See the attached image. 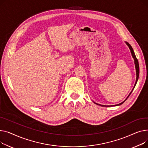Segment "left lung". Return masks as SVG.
<instances>
[{"label":"left lung","instance_id":"1","mask_svg":"<svg viewBox=\"0 0 148 148\" xmlns=\"http://www.w3.org/2000/svg\"><path fill=\"white\" fill-rule=\"evenodd\" d=\"M125 42V43L127 44V45L128 47V48H129V49H130V51H131V53H132V57H133V59H134V64H135V68H136V82H135V84H134V87H133V90H132V91L130 92V94H128V95L127 96V97L126 98V99L124 101H123V102H121V103H119V104H118V105H111V106H106V105H100V104H98V103H95V102H94L95 104H96V105H99V106H106V107H109V106H119V105H122V104L127 99V98L130 96V95L132 94V91H133V90H134V87H135V86H136V84H137V81H138V76H139V65H138V60H137V58H136V55H135V54H134V51H133V48L132 47V46L130 45L129 43H128V42Z\"/></svg>","mask_w":148,"mask_h":148}]
</instances>
